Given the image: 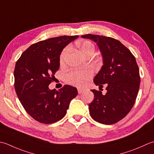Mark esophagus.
<instances>
[{
	"mask_svg": "<svg viewBox=\"0 0 154 154\" xmlns=\"http://www.w3.org/2000/svg\"><path fill=\"white\" fill-rule=\"evenodd\" d=\"M85 89H82V88H77V91H78V93L79 94H81V93H83L84 91H85Z\"/></svg>",
	"mask_w": 154,
	"mask_h": 154,
	"instance_id": "obj_1",
	"label": "esophagus"
}]
</instances>
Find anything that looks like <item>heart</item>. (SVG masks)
Here are the masks:
<instances>
[{
    "instance_id": "heart-1",
    "label": "heart",
    "mask_w": 154,
    "mask_h": 154,
    "mask_svg": "<svg viewBox=\"0 0 154 154\" xmlns=\"http://www.w3.org/2000/svg\"><path fill=\"white\" fill-rule=\"evenodd\" d=\"M81 52L84 55L86 56L87 54L93 53L95 51V47L91 42L88 41H84L83 42H79L77 44ZM70 46H67L60 55L59 61L60 64L64 65L67 60L69 53L70 52ZM92 76V71L89 69L85 70H74L67 73L65 77L66 82L75 86L81 87L85 85L90 78Z\"/></svg>"
}]
</instances>
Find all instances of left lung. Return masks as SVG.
I'll use <instances>...</instances> for the list:
<instances>
[{"mask_svg": "<svg viewBox=\"0 0 154 154\" xmlns=\"http://www.w3.org/2000/svg\"><path fill=\"white\" fill-rule=\"evenodd\" d=\"M97 43L103 65L95 77L96 85L106 84L107 93L92 89L94 100L89 104L90 115L95 121L105 125L118 122L133 107L140 84V70L135 57L116 39L102 35L81 36Z\"/></svg>", "mask_w": 154, "mask_h": 154, "instance_id": "obj_1", "label": "left lung"}]
</instances>
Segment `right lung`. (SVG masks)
I'll return each instance as SVG.
<instances>
[{"label": "right lung", "instance_id": "1", "mask_svg": "<svg viewBox=\"0 0 154 154\" xmlns=\"http://www.w3.org/2000/svg\"><path fill=\"white\" fill-rule=\"evenodd\" d=\"M79 37L61 36L32 44L22 53L15 65L14 89L21 104L33 119L50 124L66 115L77 89L65 85L59 91L51 90L49 84L59 68L63 49Z\"/></svg>", "mask_w": 154, "mask_h": 154}]
</instances>
